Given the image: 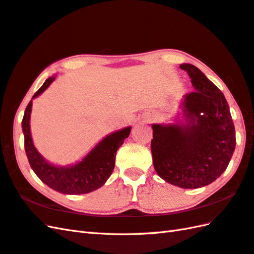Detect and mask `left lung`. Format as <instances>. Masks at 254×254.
<instances>
[{"instance_id":"left-lung-1","label":"left lung","mask_w":254,"mask_h":254,"mask_svg":"<svg viewBox=\"0 0 254 254\" xmlns=\"http://www.w3.org/2000/svg\"><path fill=\"white\" fill-rule=\"evenodd\" d=\"M195 91L180 104L185 122L152 125L153 166L168 184L196 189L213 183L229 165L236 146L230 107L223 93L192 64H181Z\"/></svg>"}]
</instances>
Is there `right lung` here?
I'll list each match as a JSON object with an SVG mask.
<instances>
[{"mask_svg":"<svg viewBox=\"0 0 254 254\" xmlns=\"http://www.w3.org/2000/svg\"><path fill=\"white\" fill-rule=\"evenodd\" d=\"M54 80L55 77H49L32 100L42 94ZM32 100L25 108L22 131L24 150L36 176L51 189L63 194H84L101 188L114 171L116 152L131 133V127L107 135L77 164L65 167L57 166L45 160L33 145L30 131Z\"/></svg>","mask_w":254,"mask_h":254,"instance_id":"obj_1","label":"right lung"}]
</instances>
